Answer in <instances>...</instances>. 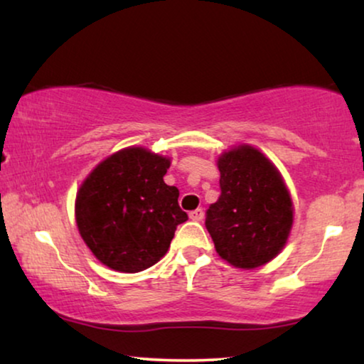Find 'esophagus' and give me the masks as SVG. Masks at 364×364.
Masks as SVG:
<instances>
[{
	"label": "esophagus",
	"mask_w": 364,
	"mask_h": 364,
	"mask_svg": "<svg viewBox=\"0 0 364 364\" xmlns=\"http://www.w3.org/2000/svg\"><path fill=\"white\" fill-rule=\"evenodd\" d=\"M188 217H191V220H193V221H202L203 220V210L202 208L193 210V212L188 213Z\"/></svg>",
	"instance_id": "1"
}]
</instances>
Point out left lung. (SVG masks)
Wrapping results in <instances>:
<instances>
[{
  "label": "left lung",
  "mask_w": 364,
  "mask_h": 364,
  "mask_svg": "<svg viewBox=\"0 0 364 364\" xmlns=\"http://www.w3.org/2000/svg\"><path fill=\"white\" fill-rule=\"evenodd\" d=\"M218 200L207 210L215 250L230 264L255 269L269 262L286 245L294 210L281 173L251 146L218 159Z\"/></svg>",
  "instance_id": "1"
}]
</instances>
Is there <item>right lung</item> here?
<instances>
[{
    "label": "right lung",
    "instance_id": "right-lung-1",
    "mask_svg": "<svg viewBox=\"0 0 364 364\" xmlns=\"http://www.w3.org/2000/svg\"><path fill=\"white\" fill-rule=\"evenodd\" d=\"M171 161L128 147L92 171L77 193V226L97 259L119 272H139L169 250L188 217L178 191L164 182Z\"/></svg>",
    "mask_w": 364,
    "mask_h": 364
}]
</instances>
